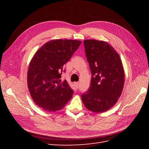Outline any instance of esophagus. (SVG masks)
Here are the masks:
<instances>
[{
	"label": "esophagus",
	"mask_w": 149,
	"mask_h": 149,
	"mask_svg": "<svg viewBox=\"0 0 149 149\" xmlns=\"http://www.w3.org/2000/svg\"><path fill=\"white\" fill-rule=\"evenodd\" d=\"M74 84L75 87L78 89V87H79V83H78V82H75Z\"/></svg>",
	"instance_id": "1"
}]
</instances>
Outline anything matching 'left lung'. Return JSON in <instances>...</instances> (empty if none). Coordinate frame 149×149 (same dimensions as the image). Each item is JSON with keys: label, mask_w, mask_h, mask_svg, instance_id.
<instances>
[{"label": "left lung", "mask_w": 149, "mask_h": 149, "mask_svg": "<svg viewBox=\"0 0 149 149\" xmlns=\"http://www.w3.org/2000/svg\"><path fill=\"white\" fill-rule=\"evenodd\" d=\"M83 43L92 77L81 99L88 110L103 112L113 106L121 95L124 68L119 54L109 43L96 40H85Z\"/></svg>", "instance_id": "left-lung-1"}]
</instances>
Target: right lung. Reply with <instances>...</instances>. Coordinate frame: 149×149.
<instances>
[{
	"instance_id": "right-lung-1",
	"label": "right lung",
	"mask_w": 149,
	"mask_h": 149,
	"mask_svg": "<svg viewBox=\"0 0 149 149\" xmlns=\"http://www.w3.org/2000/svg\"><path fill=\"white\" fill-rule=\"evenodd\" d=\"M81 42L54 40L38 49L30 63L28 88L35 103L48 112L61 109L73 96V90L66 80L61 79L65 64Z\"/></svg>"
}]
</instances>
